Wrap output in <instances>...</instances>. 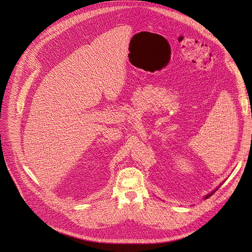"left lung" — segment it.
I'll use <instances>...</instances> for the list:
<instances>
[{"label": "left lung", "mask_w": 252, "mask_h": 252, "mask_svg": "<svg viewBox=\"0 0 252 252\" xmlns=\"http://www.w3.org/2000/svg\"><path fill=\"white\" fill-rule=\"evenodd\" d=\"M213 192H215V191H213ZM213 192H211V193H210V194H208V195H206V199H208V197H209V196H211V195L213 194Z\"/></svg>", "instance_id": "1"}]
</instances>
